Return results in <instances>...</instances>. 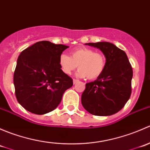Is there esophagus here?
I'll list each match as a JSON object with an SVG mask.
<instances>
[{
	"label": "esophagus",
	"instance_id": "34e87169",
	"mask_svg": "<svg viewBox=\"0 0 150 150\" xmlns=\"http://www.w3.org/2000/svg\"><path fill=\"white\" fill-rule=\"evenodd\" d=\"M78 82H79V81H78V80H77V79H73V83H74V84L77 83H78Z\"/></svg>",
	"mask_w": 150,
	"mask_h": 150
}]
</instances>
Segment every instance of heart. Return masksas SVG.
Listing matches in <instances>:
<instances>
[{
	"instance_id": "heart-1",
	"label": "heart",
	"mask_w": 150,
	"mask_h": 150,
	"mask_svg": "<svg viewBox=\"0 0 150 150\" xmlns=\"http://www.w3.org/2000/svg\"><path fill=\"white\" fill-rule=\"evenodd\" d=\"M59 63L62 70L69 75L77 67L80 69L78 76L90 81L97 79L103 73L106 66V58L103 54L86 47H81L71 51V56L62 54Z\"/></svg>"
}]
</instances>
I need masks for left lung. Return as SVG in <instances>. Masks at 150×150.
Here are the masks:
<instances>
[{
	"label": "left lung",
	"instance_id": "obj_1",
	"mask_svg": "<svg viewBox=\"0 0 150 150\" xmlns=\"http://www.w3.org/2000/svg\"><path fill=\"white\" fill-rule=\"evenodd\" d=\"M99 48L106 57L103 73L86 84L81 103L89 113L98 116L115 114L125 106L131 94L133 69L125 51L108 42L88 43Z\"/></svg>",
	"mask_w": 150,
	"mask_h": 150
}]
</instances>
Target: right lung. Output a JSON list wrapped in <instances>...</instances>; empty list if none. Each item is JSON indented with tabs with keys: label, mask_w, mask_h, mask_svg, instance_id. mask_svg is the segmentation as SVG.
Listing matches in <instances>:
<instances>
[{
	"label": "right lung",
	"mask_w": 150,
	"mask_h": 150,
	"mask_svg": "<svg viewBox=\"0 0 150 150\" xmlns=\"http://www.w3.org/2000/svg\"><path fill=\"white\" fill-rule=\"evenodd\" d=\"M68 47L43 40L19 54L13 84L16 99L25 110L36 115L53 111L64 92L72 87V79L62 72L59 63V56Z\"/></svg>",
	"instance_id": "right-lung-1"
}]
</instances>
